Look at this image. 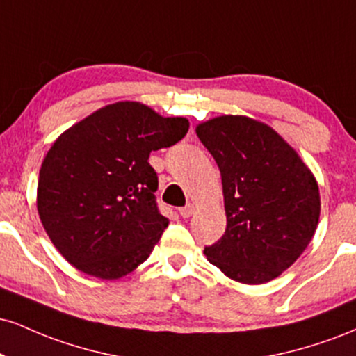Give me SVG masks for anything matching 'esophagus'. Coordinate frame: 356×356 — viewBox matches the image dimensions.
Returning a JSON list of instances; mask_svg holds the SVG:
<instances>
[{"label":"esophagus","instance_id":"esophagus-1","mask_svg":"<svg viewBox=\"0 0 356 356\" xmlns=\"http://www.w3.org/2000/svg\"><path fill=\"white\" fill-rule=\"evenodd\" d=\"M179 214H181L184 219L191 218V216L194 214V206H192V204H187V206H184V207H181V209H179Z\"/></svg>","mask_w":356,"mask_h":356}]
</instances>
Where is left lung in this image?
Instances as JSON below:
<instances>
[{
    "label": "left lung",
    "instance_id": "8db88e82",
    "mask_svg": "<svg viewBox=\"0 0 356 356\" xmlns=\"http://www.w3.org/2000/svg\"><path fill=\"white\" fill-rule=\"evenodd\" d=\"M220 170L226 232L206 246L207 259L231 280L261 284L291 266L320 219L316 179L271 127L222 115L195 129Z\"/></svg>",
    "mask_w": 356,
    "mask_h": 356
}]
</instances>
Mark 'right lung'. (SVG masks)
Wrapping results in <instances>:
<instances>
[{"instance_id": "obj_1", "label": "right lung", "mask_w": 356, "mask_h": 356, "mask_svg": "<svg viewBox=\"0 0 356 356\" xmlns=\"http://www.w3.org/2000/svg\"><path fill=\"white\" fill-rule=\"evenodd\" d=\"M187 130V118L118 102L56 138L40 169L36 206L68 263L102 280L144 263L169 224L155 199L159 179L149 155L177 144Z\"/></svg>"}]
</instances>
